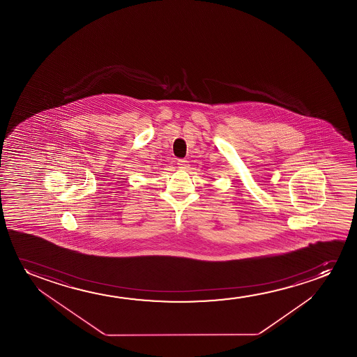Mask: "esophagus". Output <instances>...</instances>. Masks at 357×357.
Wrapping results in <instances>:
<instances>
[{"label":"esophagus","instance_id":"obj_1","mask_svg":"<svg viewBox=\"0 0 357 357\" xmlns=\"http://www.w3.org/2000/svg\"><path fill=\"white\" fill-rule=\"evenodd\" d=\"M178 167H179L181 169H188L189 162L186 161V160H179V161H178Z\"/></svg>","mask_w":357,"mask_h":357}]
</instances>
